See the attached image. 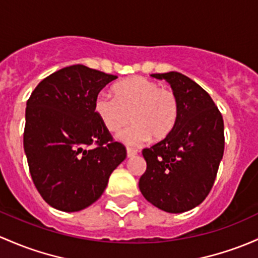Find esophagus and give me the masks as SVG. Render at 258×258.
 Here are the masks:
<instances>
[{
	"label": "esophagus",
	"mask_w": 258,
	"mask_h": 258,
	"mask_svg": "<svg viewBox=\"0 0 258 258\" xmlns=\"http://www.w3.org/2000/svg\"><path fill=\"white\" fill-rule=\"evenodd\" d=\"M137 154V151L136 150H134V148H130V147H127V157H130V158H131V157H135Z\"/></svg>",
	"instance_id": "1"
}]
</instances>
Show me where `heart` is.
Wrapping results in <instances>:
<instances>
[{
  "mask_svg": "<svg viewBox=\"0 0 258 258\" xmlns=\"http://www.w3.org/2000/svg\"><path fill=\"white\" fill-rule=\"evenodd\" d=\"M113 96L99 94L94 110L108 132L120 131L131 120L134 123L118 134L126 145L137 146L168 137L177 124L179 101L170 89L143 77H134L116 84Z\"/></svg>",
  "mask_w": 258,
  "mask_h": 258,
  "instance_id": "obj_1",
  "label": "heart"
}]
</instances>
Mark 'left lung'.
I'll use <instances>...</instances> for the list:
<instances>
[{
  "instance_id": "1",
  "label": "left lung",
  "mask_w": 258,
  "mask_h": 258,
  "mask_svg": "<svg viewBox=\"0 0 258 258\" xmlns=\"http://www.w3.org/2000/svg\"><path fill=\"white\" fill-rule=\"evenodd\" d=\"M151 77L169 84L178 97L179 116L169 136L142 151L147 169L138 186L156 208L184 213L202 204L213 188L224 154V120L210 95L185 75Z\"/></svg>"
}]
</instances>
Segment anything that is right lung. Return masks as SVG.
I'll list each match as a JSON object with an SVG mask.
<instances>
[{"label":"right lung","instance_id":"right-lung-1","mask_svg":"<svg viewBox=\"0 0 258 258\" xmlns=\"http://www.w3.org/2000/svg\"><path fill=\"white\" fill-rule=\"evenodd\" d=\"M116 75L72 65L43 79L27 101L23 147L37 190L54 209L90 207L126 158L94 110Z\"/></svg>","mask_w":258,"mask_h":258}]
</instances>
